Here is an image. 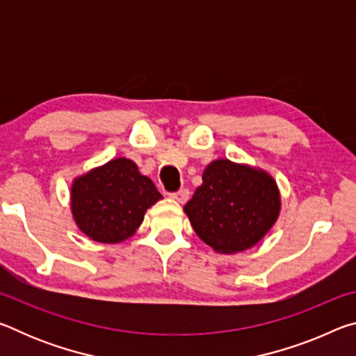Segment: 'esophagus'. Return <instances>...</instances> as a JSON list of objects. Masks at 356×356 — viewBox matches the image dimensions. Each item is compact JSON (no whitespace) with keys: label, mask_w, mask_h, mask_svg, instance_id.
<instances>
[{"label":"esophagus","mask_w":356,"mask_h":356,"mask_svg":"<svg viewBox=\"0 0 356 356\" xmlns=\"http://www.w3.org/2000/svg\"><path fill=\"white\" fill-rule=\"evenodd\" d=\"M171 197H172V200H176L177 202L184 204V202L188 201V197H190V191L186 190V188H182V190H179L177 193H172Z\"/></svg>","instance_id":"obj_1"}]
</instances>
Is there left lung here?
<instances>
[{
  "instance_id": "1",
  "label": "left lung",
  "mask_w": 356,
  "mask_h": 356,
  "mask_svg": "<svg viewBox=\"0 0 356 356\" xmlns=\"http://www.w3.org/2000/svg\"><path fill=\"white\" fill-rule=\"evenodd\" d=\"M184 212L204 243L221 254L250 250L278 220L281 195L267 171L213 160Z\"/></svg>"
}]
</instances>
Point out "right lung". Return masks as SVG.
<instances>
[{"label":"right lung","mask_w":356,"mask_h":356,"mask_svg":"<svg viewBox=\"0 0 356 356\" xmlns=\"http://www.w3.org/2000/svg\"><path fill=\"white\" fill-rule=\"evenodd\" d=\"M161 197L135 161L119 156L74 179L70 210L84 236L100 243H119L134 236L146 210Z\"/></svg>","instance_id":"1"}]
</instances>
